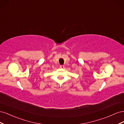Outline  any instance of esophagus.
<instances>
[{
    "label": "esophagus",
    "mask_w": 124,
    "mask_h": 124,
    "mask_svg": "<svg viewBox=\"0 0 124 124\" xmlns=\"http://www.w3.org/2000/svg\"><path fill=\"white\" fill-rule=\"evenodd\" d=\"M64 66H63V65H61V66H60V68H64Z\"/></svg>",
    "instance_id": "obj_1"
}]
</instances>
